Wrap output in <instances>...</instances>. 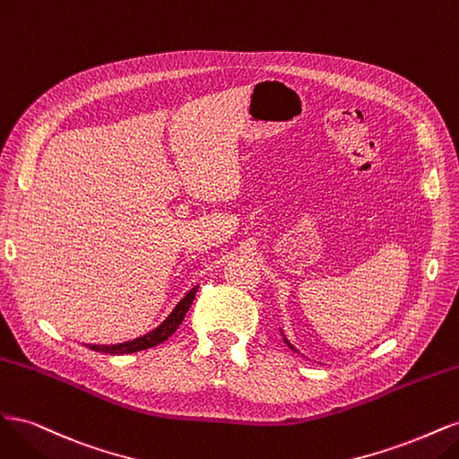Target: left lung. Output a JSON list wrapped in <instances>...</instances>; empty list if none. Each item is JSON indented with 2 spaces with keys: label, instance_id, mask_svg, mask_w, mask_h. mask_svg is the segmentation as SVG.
I'll use <instances>...</instances> for the list:
<instances>
[{
  "label": "left lung",
  "instance_id": "obj_1",
  "mask_svg": "<svg viewBox=\"0 0 459 459\" xmlns=\"http://www.w3.org/2000/svg\"><path fill=\"white\" fill-rule=\"evenodd\" d=\"M281 335H283V331H281ZM283 341H285V344L289 346V349H290V351H295V352H297V349H295V346H293V344H290V342H289V341L285 339V335H283Z\"/></svg>",
  "mask_w": 459,
  "mask_h": 459
}]
</instances>
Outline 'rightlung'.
I'll list each match as a JSON object with an SVG mask.
<instances>
[{"instance_id": "right-lung-1", "label": "right lung", "mask_w": 459, "mask_h": 459, "mask_svg": "<svg viewBox=\"0 0 459 459\" xmlns=\"http://www.w3.org/2000/svg\"><path fill=\"white\" fill-rule=\"evenodd\" d=\"M197 289H199L197 285L193 287L189 293L176 304V308L170 312V316L166 317L159 327L145 333L143 337H137L134 341L118 342V344H86V346L90 351L105 352V354H134L137 351H145V349H151V346H157V344L164 342L179 327V324L184 322V317H186V314L191 307V302H193V299H195Z\"/></svg>"}]
</instances>
